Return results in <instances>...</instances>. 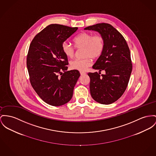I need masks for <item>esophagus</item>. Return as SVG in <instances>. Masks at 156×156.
I'll return each instance as SVG.
<instances>
[{
    "label": "esophagus",
    "instance_id": "1",
    "mask_svg": "<svg viewBox=\"0 0 156 156\" xmlns=\"http://www.w3.org/2000/svg\"><path fill=\"white\" fill-rule=\"evenodd\" d=\"M80 74H81L82 76V75H84V74H86V73H85L84 72H82V71H81V72H80Z\"/></svg>",
    "mask_w": 156,
    "mask_h": 156
}]
</instances>
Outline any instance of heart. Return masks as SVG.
<instances>
[{
  "mask_svg": "<svg viewBox=\"0 0 156 156\" xmlns=\"http://www.w3.org/2000/svg\"><path fill=\"white\" fill-rule=\"evenodd\" d=\"M73 42L76 48H83V58H76L70 63L73 70H85L91 64L92 58H99L104 52L105 40L101 35H94L91 33L83 32L77 35ZM62 52L68 58H72L75 53V48L67 42H64L62 45Z\"/></svg>",
  "mask_w": 156,
  "mask_h": 156,
  "instance_id": "1",
  "label": "heart"
}]
</instances>
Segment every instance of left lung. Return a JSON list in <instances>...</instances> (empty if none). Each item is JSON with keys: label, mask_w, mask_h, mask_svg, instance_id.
<instances>
[{"label": "left lung", "mask_w": 156, "mask_h": 156, "mask_svg": "<svg viewBox=\"0 0 156 156\" xmlns=\"http://www.w3.org/2000/svg\"><path fill=\"white\" fill-rule=\"evenodd\" d=\"M84 30L99 32L105 40L104 52L92 67L99 72L87 74L91 96L99 104H112L124 93L129 80L133 69L129 48L122 34L109 23H97ZM102 70L105 74L101 76Z\"/></svg>", "instance_id": "1"}]
</instances>
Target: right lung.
I'll use <instances>...</instances> for the list:
<instances>
[{
    "instance_id": "obj_1",
    "label": "right lung",
    "mask_w": 156,
    "mask_h": 156,
    "mask_svg": "<svg viewBox=\"0 0 156 156\" xmlns=\"http://www.w3.org/2000/svg\"><path fill=\"white\" fill-rule=\"evenodd\" d=\"M59 24H51L37 34L30 44L27 66L32 86L45 103L58 106L72 98L74 87L80 74L67 71V57L62 44L77 30Z\"/></svg>"
}]
</instances>
